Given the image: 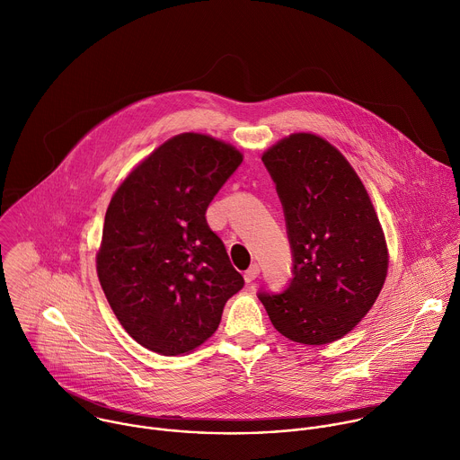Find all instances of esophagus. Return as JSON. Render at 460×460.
Here are the masks:
<instances>
[{
  "mask_svg": "<svg viewBox=\"0 0 460 460\" xmlns=\"http://www.w3.org/2000/svg\"><path fill=\"white\" fill-rule=\"evenodd\" d=\"M258 276H260V265H258V263H252V265L245 270V274H243V278H245L247 283H252Z\"/></svg>",
  "mask_w": 460,
  "mask_h": 460,
  "instance_id": "esophagus-1",
  "label": "esophagus"
}]
</instances>
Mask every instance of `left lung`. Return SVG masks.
<instances>
[{
	"mask_svg": "<svg viewBox=\"0 0 460 460\" xmlns=\"http://www.w3.org/2000/svg\"><path fill=\"white\" fill-rule=\"evenodd\" d=\"M283 204L294 278L260 294L287 339L323 346L348 335L373 308L389 251L373 200L349 161L324 137L294 132L261 155Z\"/></svg>",
	"mask_w": 460,
	"mask_h": 460,
	"instance_id": "1",
	"label": "left lung"
}]
</instances>
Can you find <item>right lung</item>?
Instances as JSON below:
<instances>
[{
    "label": "right lung",
    "instance_id": "add662e5",
    "mask_svg": "<svg viewBox=\"0 0 460 460\" xmlns=\"http://www.w3.org/2000/svg\"><path fill=\"white\" fill-rule=\"evenodd\" d=\"M243 161L233 145L182 132L116 188L96 252L102 290L125 332L164 357L190 353L218 328L243 287L206 209Z\"/></svg>",
    "mask_w": 460,
    "mask_h": 460
}]
</instances>
